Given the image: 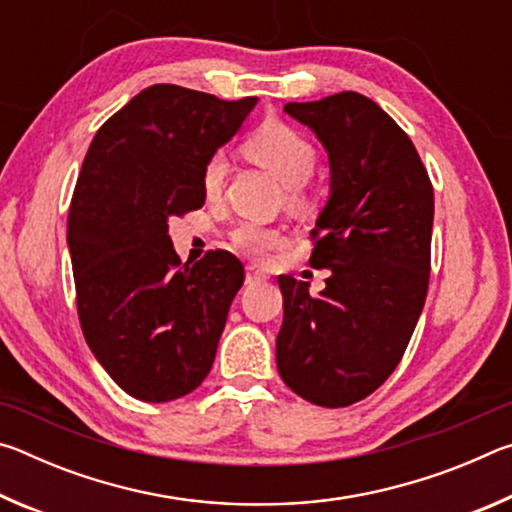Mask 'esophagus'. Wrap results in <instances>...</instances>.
Masks as SVG:
<instances>
[{
	"instance_id": "1",
	"label": "esophagus",
	"mask_w": 512,
	"mask_h": 512,
	"mask_svg": "<svg viewBox=\"0 0 512 512\" xmlns=\"http://www.w3.org/2000/svg\"><path fill=\"white\" fill-rule=\"evenodd\" d=\"M266 282V275L262 271H257L255 266H248L246 268V284L248 287H253V284H262Z\"/></svg>"
}]
</instances>
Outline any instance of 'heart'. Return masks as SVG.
<instances>
[{"instance_id": "b5f03b06", "label": "heart", "mask_w": 512, "mask_h": 512, "mask_svg": "<svg viewBox=\"0 0 512 512\" xmlns=\"http://www.w3.org/2000/svg\"><path fill=\"white\" fill-rule=\"evenodd\" d=\"M246 155L259 167L280 180L282 187L289 189V196L296 201L300 196V185L311 176L316 164V149L305 135L293 131L280 121H266L248 137L244 144ZM228 176V162L221 153H214L203 167V192L207 196H219ZM232 241L237 248L255 259H264L275 246H280V232L262 228L257 223H239L232 232Z\"/></svg>"}]
</instances>
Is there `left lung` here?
Wrapping results in <instances>:
<instances>
[{
    "label": "left lung",
    "instance_id": "left-lung-1",
    "mask_svg": "<svg viewBox=\"0 0 512 512\" xmlns=\"http://www.w3.org/2000/svg\"><path fill=\"white\" fill-rule=\"evenodd\" d=\"M329 160V198L309 264L327 268L318 296L280 275V377L311 404L339 409L368 397L397 368L429 287L433 187L400 126L375 101L341 92L287 103Z\"/></svg>",
    "mask_w": 512,
    "mask_h": 512
}]
</instances>
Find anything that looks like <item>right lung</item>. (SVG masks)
Masks as SVG:
<instances>
[{"label":"right lung","mask_w":512,"mask_h":512,"mask_svg":"<svg viewBox=\"0 0 512 512\" xmlns=\"http://www.w3.org/2000/svg\"><path fill=\"white\" fill-rule=\"evenodd\" d=\"M255 106L158 83L85 153L67 216L76 307L92 354L135 400H178L212 368L244 266L225 250L180 266L169 219L203 207L205 162Z\"/></svg>","instance_id":"add662e5"}]
</instances>
